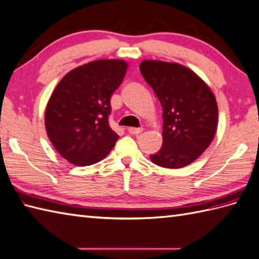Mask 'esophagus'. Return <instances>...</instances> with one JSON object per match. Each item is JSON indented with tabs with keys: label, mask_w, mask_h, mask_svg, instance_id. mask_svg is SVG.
<instances>
[{
	"label": "esophagus",
	"mask_w": 259,
	"mask_h": 259,
	"mask_svg": "<svg viewBox=\"0 0 259 259\" xmlns=\"http://www.w3.org/2000/svg\"><path fill=\"white\" fill-rule=\"evenodd\" d=\"M128 131H129L130 135H139L143 131V129L142 128H132L131 127V128H128Z\"/></svg>",
	"instance_id": "obj_1"
}]
</instances>
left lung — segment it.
I'll use <instances>...</instances> for the list:
<instances>
[{"label":"left lung","mask_w":259,"mask_h":259,"mask_svg":"<svg viewBox=\"0 0 259 259\" xmlns=\"http://www.w3.org/2000/svg\"><path fill=\"white\" fill-rule=\"evenodd\" d=\"M140 71L163 108V143L150 159L166 169L191 164L208 148L218 129L213 92L193 70L178 63L147 59Z\"/></svg>","instance_id":"8db88e82"}]
</instances>
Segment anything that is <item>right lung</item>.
Instances as JSON below:
<instances>
[{
    "label": "right lung",
    "mask_w": 259,
    "mask_h": 259,
    "mask_svg": "<svg viewBox=\"0 0 259 259\" xmlns=\"http://www.w3.org/2000/svg\"><path fill=\"white\" fill-rule=\"evenodd\" d=\"M127 69L121 59H99L70 70L54 89L45 128L56 151L71 164L97 163L115 147L119 136L108 122L110 98Z\"/></svg>",
    "instance_id": "right-lung-1"
}]
</instances>
